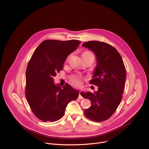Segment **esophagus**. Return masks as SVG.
<instances>
[{"instance_id": "esophagus-1", "label": "esophagus", "mask_w": 149, "mask_h": 149, "mask_svg": "<svg viewBox=\"0 0 149 149\" xmlns=\"http://www.w3.org/2000/svg\"><path fill=\"white\" fill-rule=\"evenodd\" d=\"M78 99H84V98H83V97L82 96V94H81V91L79 93Z\"/></svg>"}]
</instances>
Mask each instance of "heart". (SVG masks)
Returning a JSON list of instances; mask_svg holds the SVG:
<instances>
[{"label":"heart","instance_id":"heart-1","mask_svg":"<svg viewBox=\"0 0 149 149\" xmlns=\"http://www.w3.org/2000/svg\"><path fill=\"white\" fill-rule=\"evenodd\" d=\"M68 59V58H67L66 61ZM72 83L73 84V85H74L75 86L77 87H81L82 85V81H81V78L78 77H74L72 80Z\"/></svg>","mask_w":149,"mask_h":149}]
</instances>
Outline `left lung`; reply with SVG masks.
Returning a JSON list of instances; mask_svg holds the SVG:
<instances>
[{"instance_id": "1", "label": "left lung", "mask_w": 149, "mask_h": 149, "mask_svg": "<svg viewBox=\"0 0 149 149\" xmlns=\"http://www.w3.org/2000/svg\"><path fill=\"white\" fill-rule=\"evenodd\" d=\"M83 46L92 50L96 56L97 65L90 84L98 87L94 93L81 92L82 96L91 103L84 114L93 121H104L114 113L123 98L125 68L119 52L109 44L90 41L84 43Z\"/></svg>"}]
</instances>
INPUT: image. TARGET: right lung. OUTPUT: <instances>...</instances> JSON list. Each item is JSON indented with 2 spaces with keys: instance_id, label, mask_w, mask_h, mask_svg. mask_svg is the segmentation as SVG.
Returning <instances> with one entry per match:
<instances>
[{
  "instance_id": "right-lung-1",
  "label": "right lung",
  "mask_w": 149,
  "mask_h": 149,
  "mask_svg": "<svg viewBox=\"0 0 149 149\" xmlns=\"http://www.w3.org/2000/svg\"><path fill=\"white\" fill-rule=\"evenodd\" d=\"M81 42L46 40L37 47L26 70L25 96L32 112L44 122H54L65 114L67 104L79 92L66 84H55L53 77L63 70L66 58Z\"/></svg>"
}]
</instances>
